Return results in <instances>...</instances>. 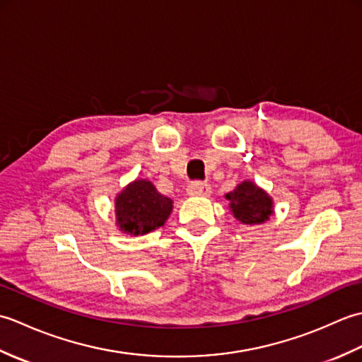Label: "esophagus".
I'll return each instance as SVG.
<instances>
[{
	"label": "esophagus",
	"mask_w": 362,
	"mask_h": 362,
	"mask_svg": "<svg viewBox=\"0 0 362 362\" xmlns=\"http://www.w3.org/2000/svg\"><path fill=\"white\" fill-rule=\"evenodd\" d=\"M187 193L189 196H210L211 194V187L209 185V183L193 182V183H189V185H188Z\"/></svg>",
	"instance_id": "34e87169"
}]
</instances>
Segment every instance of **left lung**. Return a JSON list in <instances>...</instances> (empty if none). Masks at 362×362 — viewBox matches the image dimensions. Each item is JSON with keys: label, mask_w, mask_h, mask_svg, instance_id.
<instances>
[{"label": "left lung", "mask_w": 362, "mask_h": 362, "mask_svg": "<svg viewBox=\"0 0 362 362\" xmlns=\"http://www.w3.org/2000/svg\"><path fill=\"white\" fill-rule=\"evenodd\" d=\"M226 199L233 216L243 224H263L274 213L272 197L250 180L240 183Z\"/></svg>", "instance_id": "obj_1"}]
</instances>
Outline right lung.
I'll list each match as a JSON object with an SVG mask.
<instances>
[{
    "instance_id": "right-lung-1",
    "label": "right lung",
    "mask_w": 362,
    "mask_h": 362,
    "mask_svg": "<svg viewBox=\"0 0 362 362\" xmlns=\"http://www.w3.org/2000/svg\"><path fill=\"white\" fill-rule=\"evenodd\" d=\"M173 211V201L149 180H135L115 199L117 226L127 235H146L161 226Z\"/></svg>"
}]
</instances>
